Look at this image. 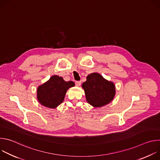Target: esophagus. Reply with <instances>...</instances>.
<instances>
[{"label":"esophagus","mask_w":160,"mask_h":160,"mask_svg":"<svg viewBox=\"0 0 160 160\" xmlns=\"http://www.w3.org/2000/svg\"><path fill=\"white\" fill-rule=\"evenodd\" d=\"M75 85L77 87H79L81 85V82L80 81H76L75 82Z\"/></svg>","instance_id":"1"}]
</instances>
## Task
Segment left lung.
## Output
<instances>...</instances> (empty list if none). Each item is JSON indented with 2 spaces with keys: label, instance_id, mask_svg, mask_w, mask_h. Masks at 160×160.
I'll use <instances>...</instances> for the list:
<instances>
[{
  "label": "left lung",
  "instance_id": "obj_1",
  "mask_svg": "<svg viewBox=\"0 0 160 160\" xmlns=\"http://www.w3.org/2000/svg\"><path fill=\"white\" fill-rule=\"evenodd\" d=\"M87 101L94 107H102L109 103L115 95V86L112 82L105 80L100 74L88 75L83 83Z\"/></svg>",
  "mask_w": 160,
  "mask_h": 160
}]
</instances>
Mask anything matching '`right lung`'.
<instances>
[{
    "instance_id": "1",
    "label": "right lung",
    "mask_w": 160,
    "mask_h": 160,
    "mask_svg": "<svg viewBox=\"0 0 160 160\" xmlns=\"http://www.w3.org/2000/svg\"><path fill=\"white\" fill-rule=\"evenodd\" d=\"M74 85L73 82H66L62 77L54 75L38 87L37 99L43 106L55 108L62 102L67 90Z\"/></svg>"
}]
</instances>
